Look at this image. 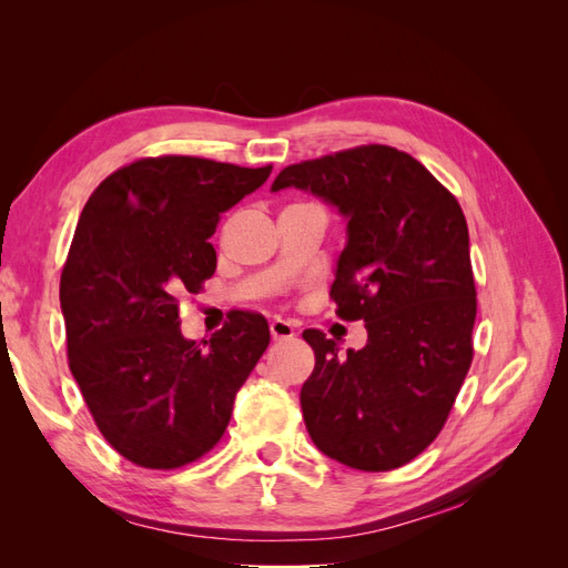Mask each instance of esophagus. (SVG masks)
Masks as SVG:
<instances>
[{
    "mask_svg": "<svg viewBox=\"0 0 568 568\" xmlns=\"http://www.w3.org/2000/svg\"><path fill=\"white\" fill-rule=\"evenodd\" d=\"M270 336H272V341H286V338L296 336V329L291 322L274 320V322H270Z\"/></svg>",
    "mask_w": 568,
    "mask_h": 568,
    "instance_id": "esophagus-1",
    "label": "esophagus"
}]
</instances>
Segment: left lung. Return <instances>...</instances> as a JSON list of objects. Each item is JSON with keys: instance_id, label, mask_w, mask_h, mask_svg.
<instances>
[{"instance_id": "8db88e82", "label": "left lung", "mask_w": 568, "mask_h": 568, "mask_svg": "<svg viewBox=\"0 0 568 568\" xmlns=\"http://www.w3.org/2000/svg\"><path fill=\"white\" fill-rule=\"evenodd\" d=\"M288 186L348 222L332 298L338 317L367 322L365 348L346 355L303 332L315 351L301 388L307 434L346 467L398 469L440 434L471 365L467 220L419 161L382 144L288 165L272 192Z\"/></svg>"}]
</instances>
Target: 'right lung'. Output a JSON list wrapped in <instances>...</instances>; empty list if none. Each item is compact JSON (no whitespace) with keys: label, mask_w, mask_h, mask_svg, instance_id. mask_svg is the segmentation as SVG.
<instances>
[{"label":"right lung","mask_w":568,"mask_h":568,"mask_svg":"<svg viewBox=\"0 0 568 568\" xmlns=\"http://www.w3.org/2000/svg\"><path fill=\"white\" fill-rule=\"evenodd\" d=\"M194 156L144 159L101 182L61 274L68 365L99 432L146 469H175L225 434L236 390L270 343L263 315L234 313L209 341L184 338L180 298L217 257L220 215L270 178Z\"/></svg>","instance_id":"1"}]
</instances>
